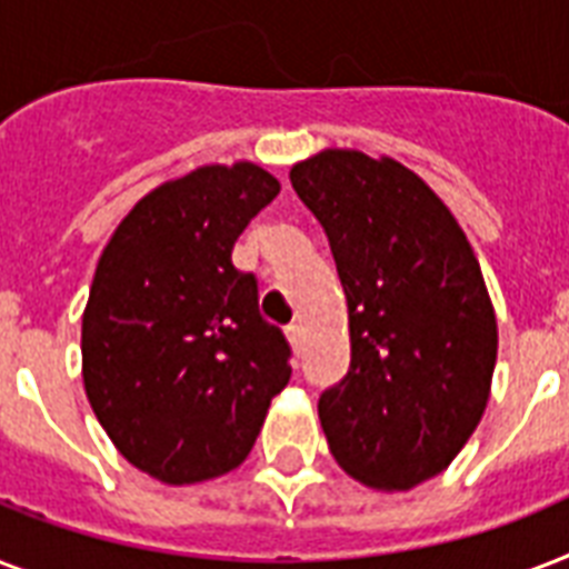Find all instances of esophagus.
<instances>
[{"label": "esophagus", "mask_w": 569, "mask_h": 569, "mask_svg": "<svg viewBox=\"0 0 569 569\" xmlns=\"http://www.w3.org/2000/svg\"><path fill=\"white\" fill-rule=\"evenodd\" d=\"M286 337H289V342H292L295 355H301V346H303L301 325H289V328H286Z\"/></svg>", "instance_id": "obj_1"}]
</instances>
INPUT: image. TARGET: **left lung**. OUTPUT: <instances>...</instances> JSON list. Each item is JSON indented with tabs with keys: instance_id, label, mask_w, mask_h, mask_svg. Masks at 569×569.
I'll return each mask as SVG.
<instances>
[{
	"instance_id": "1",
	"label": "left lung",
	"mask_w": 569,
	"mask_h": 569,
	"mask_svg": "<svg viewBox=\"0 0 569 569\" xmlns=\"http://www.w3.org/2000/svg\"><path fill=\"white\" fill-rule=\"evenodd\" d=\"M328 232L348 301L351 366L321 392L339 467L375 490L440 476L481 422L496 316L467 236L396 159L325 150L289 173Z\"/></svg>"
}]
</instances>
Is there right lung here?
Masks as SVG:
<instances>
[{"mask_svg":"<svg viewBox=\"0 0 569 569\" xmlns=\"http://www.w3.org/2000/svg\"><path fill=\"white\" fill-rule=\"evenodd\" d=\"M280 182L206 164L141 197L102 250L82 316V378L123 458L194 485L248 458L292 348L259 316L232 244Z\"/></svg>","mask_w":569,"mask_h":569,"instance_id":"1","label":"right lung"}]
</instances>
